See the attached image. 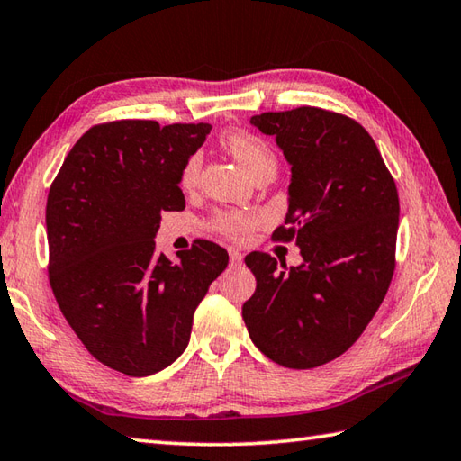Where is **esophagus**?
<instances>
[{"mask_svg": "<svg viewBox=\"0 0 461 461\" xmlns=\"http://www.w3.org/2000/svg\"><path fill=\"white\" fill-rule=\"evenodd\" d=\"M229 257H230V265L232 267H239L242 263V253H239L237 249H230L229 250Z\"/></svg>", "mask_w": 461, "mask_h": 461, "instance_id": "obj_1", "label": "esophagus"}]
</instances>
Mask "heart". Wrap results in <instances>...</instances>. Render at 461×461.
Instances as JSON below:
<instances>
[{"instance_id": "b5f03b06", "label": "heart", "mask_w": 461, "mask_h": 461, "mask_svg": "<svg viewBox=\"0 0 461 461\" xmlns=\"http://www.w3.org/2000/svg\"><path fill=\"white\" fill-rule=\"evenodd\" d=\"M222 149L230 152L240 162L250 176H255L263 168H276L275 152L271 150L263 138L257 134L245 132V130H229L221 138ZM201 178V156L193 154L186 160L180 172V186L185 190H193ZM258 224V216L239 211H219L208 221V227L214 232L224 234L229 239H245L247 234Z\"/></svg>"}]
</instances>
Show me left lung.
<instances>
[{"mask_svg":"<svg viewBox=\"0 0 461 461\" xmlns=\"http://www.w3.org/2000/svg\"><path fill=\"white\" fill-rule=\"evenodd\" d=\"M291 164L289 212L273 232L303 263L250 253L257 289L242 319L253 343L289 369L337 359L357 341L392 283L399 196L369 132L353 118L301 106L250 118Z\"/></svg>","mask_w":461,"mask_h":461,"instance_id":"left-lung-1","label":"left lung"}]
</instances>
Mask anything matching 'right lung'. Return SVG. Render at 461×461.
Wrapping results in <instances>:
<instances>
[{
  "instance_id": "obj_1",
  "label": "right lung",
  "mask_w": 461,
  "mask_h": 461,
  "mask_svg": "<svg viewBox=\"0 0 461 461\" xmlns=\"http://www.w3.org/2000/svg\"><path fill=\"white\" fill-rule=\"evenodd\" d=\"M211 128L95 124L50 186L51 291L90 355L124 375H152L180 357L198 303L229 265L227 250L204 239L176 263L154 245L160 214L185 208L180 172Z\"/></svg>"
}]
</instances>
